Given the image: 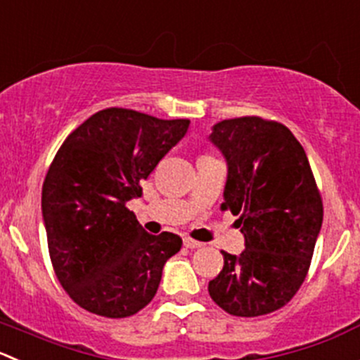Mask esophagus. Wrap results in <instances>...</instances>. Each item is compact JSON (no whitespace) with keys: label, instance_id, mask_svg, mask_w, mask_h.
Returning <instances> with one entry per match:
<instances>
[{"label":"esophagus","instance_id":"34e87169","mask_svg":"<svg viewBox=\"0 0 360 360\" xmlns=\"http://www.w3.org/2000/svg\"><path fill=\"white\" fill-rule=\"evenodd\" d=\"M183 243H184V246L190 248V250H195V248H200L202 246V243H198V240L191 239V237H184Z\"/></svg>","mask_w":360,"mask_h":360}]
</instances>
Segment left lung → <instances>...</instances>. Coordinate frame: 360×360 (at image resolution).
Listing matches in <instances>:
<instances>
[{"mask_svg":"<svg viewBox=\"0 0 360 360\" xmlns=\"http://www.w3.org/2000/svg\"><path fill=\"white\" fill-rule=\"evenodd\" d=\"M209 141L226 162L221 207L244 236L243 253L221 251L209 295L233 316L267 315L299 290L322 229L308 156L287 127L255 116L219 121Z\"/></svg>","mask_w":360,"mask_h":360,"instance_id":"obj_1","label":"left lung"}]
</instances>
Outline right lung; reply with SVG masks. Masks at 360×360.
Wrapping results in <instances>:
<instances>
[{
	"label": "right lung",
	"instance_id": "add662e5",
	"mask_svg": "<svg viewBox=\"0 0 360 360\" xmlns=\"http://www.w3.org/2000/svg\"><path fill=\"white\" fill-rule=\"evenodd\" d=\"M190 120L130 109L93 114L66 137L41 188L49 255L59 283L87 311L135 315L155 297L179 236H151L127 207L141 183L186 135Z\"/></svg>",
	"mask_w": 360,
	"mask_h": 360
}]
</instances>
